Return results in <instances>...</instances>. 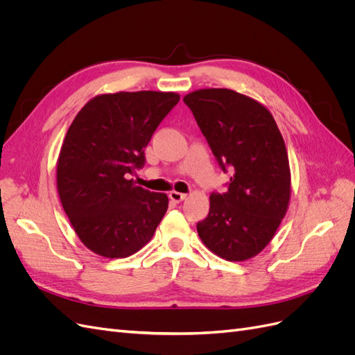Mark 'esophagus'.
Listing matches in <instances>:
<instances>
[{
  "instance_id": "1",
  "label": "esophagus",
  "mask_w": 355,
  "mask_h": 355,
  "mask_svg": "<svg viewBox=\"0 0 355 355\" xmlns=\"http://www.w3.org/2000/svg\"><path fill=\"white\" fill-rule=\"evenodd\" d=\"M168 198L173 202H180V201H184L187 198V196L182 194V192H178V191H171L168 194Z\"/></svg>"
}]
</instances>
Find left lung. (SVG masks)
<instances>
[{
	"instance_id": "8db88e82",
	"label": "left lung",
	"mask_w": 355,
	"mask_h": 355,
	"mask_svg": "<svg viewBox=\"0 0 355 355\" xmlns=\"http://www.w3.org/2000/svg\"><path fill=\"white\" fill-rule=\"evenodd\" d=\"M223 171L228 191L211 192L201 241L230 262L262 252L286 216L290 167L283 136L263 105L230 89H201L184 98Z\"/></svg>"
}]
</instances>
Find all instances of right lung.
<instances>
[{
	"instance_id": "add662e5",
	"label": "right lung",
	"mask_w": 355,
	"mask_h": 355,
	"mask_svg": "<svg viewBox=\"0 0 355 355\" xmlns=\"http://www.w3.org/2000/svg\"><path fill=\"white\" fill-rule=\"evenodd\" d=\"M178 93L96 96L68 128L58 161L62 207L83 244L103 257H127L153 239L168 207L161 192L136 187L146 145L179 102Z\"/></svg>"
}]
</instances>
